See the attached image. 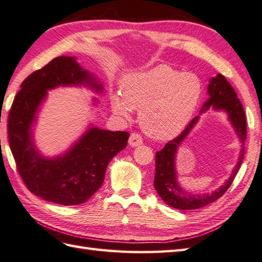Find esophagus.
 Instances as JSON below:
<instances>
[{"instance_id":"esophagus-1","label":"esophagus","mask_w":262,"mask_h":262,"mask_svg":"<svg viewBox=\"0 0 262 262\" xmlns=\"http://www.w3.org/2000/svg\"><path fill=\"white\" fill-rule=\"evenodd\" d=\"M128 143H129V145L132 147H135V146H140L143 144V140H142V136L140 134H137V133H133L129 136V140H128Z\"/></svg>"}]
</instances>
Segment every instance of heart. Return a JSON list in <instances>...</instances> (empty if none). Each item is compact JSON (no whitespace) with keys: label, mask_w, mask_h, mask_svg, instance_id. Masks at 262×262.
Listing matches in <instances>:
<instances>
[{"label":"heart","mask_w":262,"mask_h":262,"mask_svg":"<svg viewBox=\"0 0 262 262\" xmlns=\"http://www.w3.org/2000/svg\"><path fill=\"white\" fill-rule=\"evenodd\" d=\"M203 96L196 74L182 73L169 65L124 77L121 94L113 98V109L122 117L140 110L141 127L157 140H171L190 121Z\"/></svg>","instance_id":"obj_1"}]
</instances>
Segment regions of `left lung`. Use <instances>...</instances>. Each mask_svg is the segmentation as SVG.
Wrapping results in <instances>:
<instances>
[{"label":"left lung","instance_id":"obj_1","mask_svg":"<svg viewBox=\"0 0 262 262\" xmlns=\"http://www.w3.org/2000/svg\"><path fill=\"white\" fill-rule=\"evenodd\" d=\"M208 94L209 99L205 102L200 113H204L210 105H213L215 110H224L229 115V119L242 143L241 154L230 179L219 188V190L210 194H191L183 190L177 182L174 159L178 146L185 140L189 132L192 129L194 124L198 121L199 117H194L180 135H178L174 140L166 143L165 146L155 154L154 188L166 204L177 209H197L221 198L232 185L244 158L243 145L247 140V120L243 105L238 100L235 90L231 85V83L225 79L224 75L219 74L210 80Z\"/></svg>","mask_w":262,"mask_h":262}]
</instances>
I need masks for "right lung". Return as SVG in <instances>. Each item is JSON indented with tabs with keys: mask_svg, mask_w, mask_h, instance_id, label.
Returning <instances> with one entry per match:
<instances>
[{
	"mask_svg": "<svg viewBox=\"0 0 262 262\" xmlns=\"http://www.w3.org/2000/svg\"><path fill=\"white\" fill-rule=\"evenodd\" d=\"M77 84L102 90L74 57L54 58L22 82L8 118L10 148L26 187L43 200L65 206L85 203L101 187L109 162L126 147L129 137L127 132L92 127L62 157L46 159L37 152L31 125L47 90Z\"/></svg>",
	"mask_w": 262,
	"mask_h": 262,
	"instance_id": "obj_1",
	"label": "right lung"
}]
</instances>
